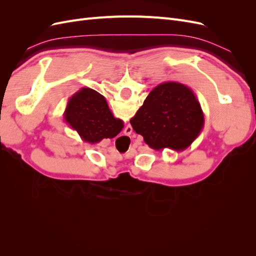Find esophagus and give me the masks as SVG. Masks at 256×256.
I'll return each mask as SVG.
<instances>
[{
  "mask_svg": "<svg viewBox=\"0 0 256 256\" xmlns=\"http://www.w3.org/2000/svg\"><path fill=\"white\" fill-rule=\"evenodd\" d=\"M127 128H128V127H127ZM130 129H131V127H130Z\"/></svg>",
  "mask_w": 256,
  "mask_h": 256,
  "instance_id": "esophagus-1",
  "label": "esophagus"
}]
</instances>
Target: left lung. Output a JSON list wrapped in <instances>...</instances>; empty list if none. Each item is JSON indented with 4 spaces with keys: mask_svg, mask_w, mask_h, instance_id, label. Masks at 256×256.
Wrapping results in <instances>:
<instances>
[{
    "mask_svg": "<svg viewBox=\"0 0 256 256\" xmlns=\"http://www.w3.org/2000/svg\"><path fill=\"white\" fill-rule=\"evenodd\" d=\"M130 124L150 148L180 152L200 134L204 113L190 88L170 81L152 88Z\"/></svg>",
    "mask_w": 256,
    "mask_h": 256,
    "instance_id": "8db88e82",
    "label": "left lung"
}]
</instances>
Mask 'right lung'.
<instances>
[{
	"mask_svg": "<svg viewBox=\"0 0 256 256\" xmlns=\"http://www.w3.org/2000/svg\"><path fill=\"white\" fill-rule=\"evenodd\" d=\"M65 122L84 142L98 143L114 138L124 128V122L114 118L106 98L90 88H83L68 100Z\"/></svg>",
	"mask_w": 256,
	"mask_h": 256,
	"instance_id": "right-lung-1",
	"label": "right lung"
}]
</instances>
